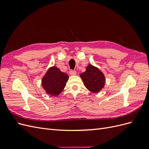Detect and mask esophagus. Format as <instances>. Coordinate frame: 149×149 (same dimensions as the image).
<instances>
[{
	"mask_svg": "<svg viewBox=\"0 0 149 149\" xmlns=\"http://www.w3.org/2000/svg\"><path fill=\"white\" fill-rule=\"evenodd\" d=\"M70 74L71 76H74L76 74V71L74 70H70Z\"/></svg>",
	"mask_w": 149,
	"mask_h": 149,
	"instance_id": "1",
	"label": "esophagus"
}]
</instances>
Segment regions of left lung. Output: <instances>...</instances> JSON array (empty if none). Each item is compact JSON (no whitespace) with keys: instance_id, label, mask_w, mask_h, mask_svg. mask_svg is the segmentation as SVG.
Segmentation results:
<instances>
[{"instance_id":"obj_1","label":"left lung","mask_w":149,"mask_h":149,"mask_svg":"<svg viewBox=\"0 0 149 149\" xmlns=\"http://www.w3.org/2000/svg\"><path fill=\"white\" fill-rule=\"evenodd\" d=\"M84 86L92 93H97L104 87L105 76L102 72L92 65H89L86 71L80 74Z\"/></svg>"}]
</instances>
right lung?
<instances>
[{"instance_id": "right-lung-1", "label": "right lung", "mask_w": 149, "mask_h": 149, "mask_svg": "<svg viewBox=\"0 0 149 149\" xmlns=\"http://www.w3.org/2000/svg\"><path fill=\"white\" fill-rule=\"evenodd\" d=\"M68 78L66 73L61 72L56 66H52L42 79V87L47 94L56 96L64 89Z\"/></svg>"}]
</instances>
